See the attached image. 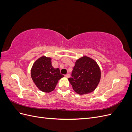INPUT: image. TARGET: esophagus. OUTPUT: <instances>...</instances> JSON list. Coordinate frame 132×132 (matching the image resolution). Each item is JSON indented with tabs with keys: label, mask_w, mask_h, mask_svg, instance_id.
<instances>
[{
	"label": "esophagus",
	"mask_w": 132,
	"mask_h": 132,
	"mask_svg": "<svg viewBox=\"0 0 132 132\" xmlns=\"http://www.w3.org/2000/svg\"><path fill=\"white\" fill-rule=\"evenodd\" d=\"M70 75L69 74H67L65 75V77L66 78H69V77H70Z\"/></svg>",
	"instance_id": "esophagus-1"
}]
</instances>
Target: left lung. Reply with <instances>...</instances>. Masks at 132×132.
Here are the masks:
<instances>
[{"instance_id": "left-lung-1", "label": "left lung", "mask_w": 132, "mask_h": 132, "mask_svg": "<svg viewBox=\"0 0 132 132\" xmlns=\"http://www.w3.org/2000/svg\"><path fill=\"white\" fill-rule=\"evenodd\" d=\"M68 79L73 89L79 95L87 94L96 88L101 79V70L94 59L84 56L75 62Z\"/></svg>"}]
</instances>
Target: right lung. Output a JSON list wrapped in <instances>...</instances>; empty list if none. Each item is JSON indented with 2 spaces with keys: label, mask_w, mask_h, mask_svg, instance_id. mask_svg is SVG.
Listing matches in <instances>:
<instances>
[{
  "label": "right lung",
  "mask_w": 132,
  "mask_h": 132,
  "mask_svg": "<svg viewBox=\"0 0 132 132\" xmlns=\"http://www.w3.org/2000/svg\"><path fill=\"white\" fill-rule=\"evenodd\" d=\"M51 58L42 56L38 58L32 67L31 78L38 89L45 93H50L56 86L60 79L64 77L59 68L52 65Z\"/></svg>",
  "instance_id": "obj_1"
}]
</instances>
